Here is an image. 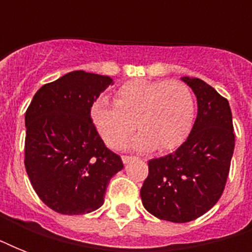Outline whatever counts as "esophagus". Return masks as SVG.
<instances>
[{
	"instance_id": "1",
	"label": "esophagus",
	"mask_w": 252,
	"mask_h": 252,
	"mask_svg": "<svg viewBox=\"0 0 252 252\" xmlns=\"http://www.w3.org/2000/svg\"><path fill=\"white\" fill-rule=\"evenodd\" d=\"M122 161L123 163H128L129 161H132V157H129V156H122Z\"/></svg>"
}]
</instances>
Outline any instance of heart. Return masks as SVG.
<instances>
[{"mask_svg": "<svg viewBox=\"0 0 252 252\" xmlns=\"http://www.w3.org/2000/svg\"><path fill=\"white\" fill-rule=\"evenodd\" d=\"M193 112L191 90L180 81H129L116 90L115 103L96 99L90 107L93 124L114 149L126 142L134 126L141 130L132 141L134 149H172L188 133Z\"/></svg>", "mask_w": 252, "mask_h": 252, "instance_id": "b5f03b06", "label": "heart"}]
</instances>
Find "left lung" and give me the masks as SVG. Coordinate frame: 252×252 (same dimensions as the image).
<instances>
[{"label": "left lung", "instance_id": "1", "mask_svg": "<svg viewBox=\"0 0 252 252\" xmlns=\"http://www.w3.org/2000/svg\"><path fill=\"white\" fill-rule=\"evenodd\" d=\"M197 98V116L187 140L165 157L148 162L142 205L157 219L189 222L222 195L235 145L226 98L199 78L183 77Z\"/></svg>", "mask_w": 252, "mask_h": 252}]
</instances>
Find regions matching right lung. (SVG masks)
Instances as JSON below:
<instances>
[{
    "label": "right lung",
    "instance_id": "obj_1",
    "mask_svg": "<svg viewBox=\"0 0 252 252\" xmlns=\"http://www.w3.org/2000/svg\"><path fill=\"white\" fill-rule=\"evenodd\" d=\"M112 78L70 72L36 91L26 111L25 167L43 203L61 215H85L104 203L123 168L90 118V107Z\"/></svg>",
    "mask_w": 252,
    "mask_h": 252
}]
</instances>
